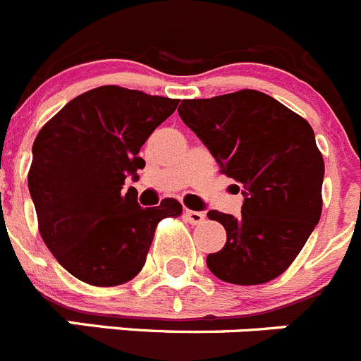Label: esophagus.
Masks as SVG:
<instances>
[{"instance_id": "1", "label": "esophagus", "mask_w": 361, "mask_h": 361, "mask_svg": "<svg viewBox=\"0 0 361 361\" xmlns=\"http://www.w3.org/2000/svg\"><path fill=\"white\" fill-rule=\"evenodd\" d=\"M185 219H187L190 224H201V222H204V214L203 212L196 210H185Z\"/></svg>"}]
</instances>
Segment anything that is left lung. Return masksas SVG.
Returning <instances> with one entry per match:
<instances>
[{
	"label": "left lung",
	"instance_id": "1",
	"mask_svg": "<svg viewBox=\"0 0 361 361\" xmlns=\"http://www.w3.org/2000/svg\"><path fill=\"white\" fill-rule=\"evenodd\" d=\"M181 121L242 185V215L208 219L226 230V244L207 257L219 279L260 285L287 271L317 226L324 160L308 121L258 90L183 99Z\"/></svg>",
	"mask_w": 361,
	"mask_h": 361
}]
</instances>
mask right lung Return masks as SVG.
Wrapping results in <instances>:
<instances>
[{"instance_id":"1","label":"right lung","mask_w":361,"mask_h":361,"mask_svg":"<svg viewBox=\"0 0 361 361\" xmlns=\"http://www.w3.org/2000/svg\"><path fill=\"white\" fill-rule=\"evenodd\" d=\"M178 103L97 87L69 101L37 135L28 188L40 237L74 278L96 287L130 281L146 264L158 222L181 214L173 197L142 208L137 190L123 188L144 169L140 147Z\"/></svg>"}]
</instances>
